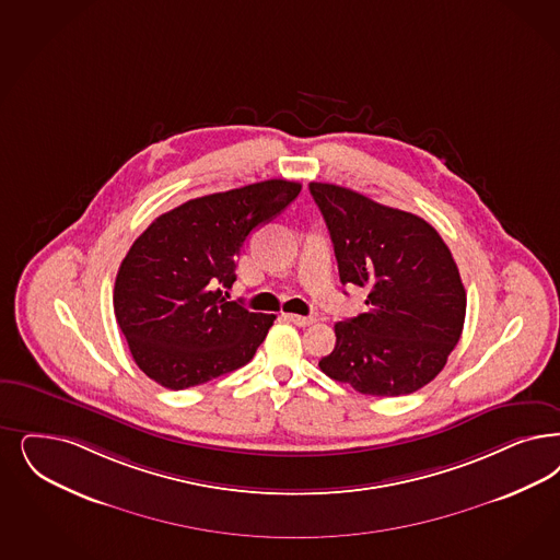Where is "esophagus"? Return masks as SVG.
<instances>
[{
  "instance_id": "34e87169",
  "label": "esophagus",
  "mask_w": 560,
  "mask_h": 560,
  "mask_svg": "<svg viewBox=\"0 0 560 560\" xmlns=\"http://www.w3.org/2000/svg\"><path fill=\"white\" fill-rule=\"evenodd\" d=\"M285 318L293 323V325H298V327H310V325L316 323L314 316H300V314H285Z\"/></svg>"
}]
</instances>
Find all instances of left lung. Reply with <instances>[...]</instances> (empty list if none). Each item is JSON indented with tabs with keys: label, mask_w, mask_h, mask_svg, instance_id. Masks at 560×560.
Segmentation results:
<instances>
[{
	"label": "left lung",
	"mask_w": 560,
	"mask_h": 560,
	"mask_svg": "<svg viewBox=\"0 0 560 560\" xmlns=\"http://www.w3.org/2000/svg\"><path fill=\"white\" fill-rule=\"evenodd\" d=\"M343 285L368 290V312L335 325L318 362L362 395L399 397L428 385L462 337L465 288L453 254L422 217L335 184L312 182Z\"/></svg>",
	"instance_id": "1"
}]
</instances>
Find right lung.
Segmentation results:
<instances>
[{
  "instance_id": "1",
  "label": "right lung",
  "mask_w": 560,
  "mask_h": 560,
  "mask_svg": "<svg viewBox=\"0 0 560 560\" xmlns=\"http://www.w3.org/2000/svg\"><path fill=\"white\" fill-rule=\"evenodd\" d=\"M300 190L267 179L194 198L136 237L117 270L114 308L136 366L154 383L190 388L250 362L275 314L228 302L223 290L248 235Z\"/></svg>"
}]
</instances>
